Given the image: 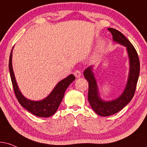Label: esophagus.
<instances>
[{
    "label": "esophagus",
    "instance_id": "34e87169",
    "mask_svg": "<svg viewBox=\"0 0 147 147\" xmlns=\"http://www.w3.org/2000/svg\"><path fill=\"white\" fill-rule=\"evenodd\" d=\"M74 75H75L76 78H80L81 76V72L79 71V70H76V71L74 72Z\"/></svg>",
    "mask_w": 147,
    "mask_h": 147
}]
</instances>
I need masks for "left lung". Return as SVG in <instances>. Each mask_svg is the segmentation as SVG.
<instances>
[{"mask_svg": "<svg viewBox=\"0 0 147 147\" xmlns=\"http://www.w3.org/2000/svg\"><path fill=\"white\" fill-rule=\"evenodd\" d=\"M108 30L112 35L113 42L126 47L130 68L124 91L118 97L110 101L101 99L93 72V66H90L84 70L83 75L89 83L88 100L94 111L99 116L103 117L116 113L129 103L134 95L140 72L139 58L132 44L119 31L113 28H108Z\"/></svg>", "mask_w": 147, "mask_h": 147, "instance_id": "left-lung-1", "label": "left lung"}]
</instances>
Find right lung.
<instances>
[{
  "label": "right lung",
  "mask_w": 147,
  "mask_h": 147,
  "mask_svg": "<svg viewBox=\"0 0 147 147\" xmlns=\"http://www.w3.org/2000/svg\"><path fill=\"white\" fill-rule=\"evenodd\" d=\"M13 48H14V46L10 54L9 68L13 87L17 100L21 105V106L35 116L41 117V118H48V117L52 116L57 111L63 99L66 89L70 85V83L75 80V76L70 75L65 79L58 82L54 89L51 91V93L42 100L34 101L27 99L23 95L19 89L16 79H15L14 72H13L12 65Z\"/></svg>",
  "instance_id": "obj_1"
}]
</instances>
